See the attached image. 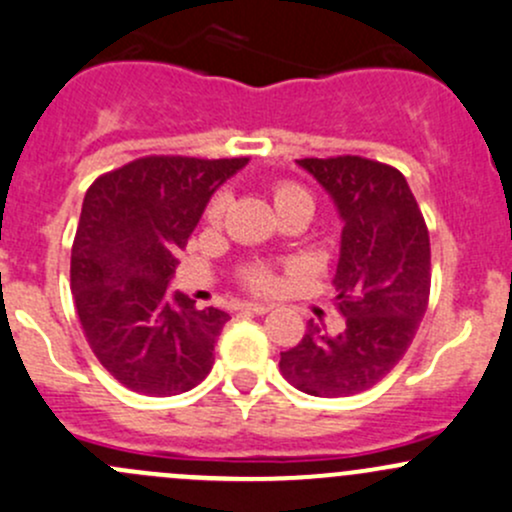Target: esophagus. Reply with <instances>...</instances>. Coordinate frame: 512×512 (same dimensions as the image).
Returning <instances> with one entry per match:
<instances>
[{
  "label": "esophagus",
  "mask_w": 512,
  "mask_h": 512,
  "mask_svg": "<svg viewBox=\"0 0 512 512\" xmlns=\"http://www.w3.org/2000/svg\"><path fill=\"white\" fill-rule=\"evenodd\" d=\"M242 311H247V314H267V311L272 309V304H262V301H245V304H240Z\"/></svg>",
  "instance_id": "34e87169"
}]
</instances>
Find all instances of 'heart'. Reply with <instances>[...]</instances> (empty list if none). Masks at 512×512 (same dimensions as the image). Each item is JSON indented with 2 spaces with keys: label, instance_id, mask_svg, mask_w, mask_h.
<instances>
[{
  "label": "heart",
  "instance_id": "b5f03b06",
  "mask_svg": "<svg viewBox=\"0 0 512 512\" xmlns=\"http://www.w3.org/2000/svg\"><path fill=\"white\" fill-rule=\"evenodd\" d=\"M274 203H277V208L289 206V203H306V206L314 208L309 193L297 184H279L277 191H274ZM223 206H225L223 196L215 198L211 208H208V218L218 220L220 213H223ZM242 282H245L250 289H257V292H267V289H272L274 284H277V279H274V274L267 265H250L242 270Z\"/></svg>",
  "mask_w": 512,
  "mask_h": 512
}]
</instances>
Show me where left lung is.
Masks as SVG:
<instances>
[{"instance_id": "obj_1", "label": "left lung", "mask_w": 512, "mask_h": 512, "mask_svg": "<svg viewBox=\"0 0 512 512\" xmlns=\"http://www.w3.org/2000/svg\"><path fill=\"white\" fill-rule=\"evenodd\" d=\"M341 218L336 301L346 326L328 336L314 321L279 370L314 397H348L385 378L410 348L432 284L429 233L407 179L363 157L299 159Z\"/></svg>"}]
</instances>
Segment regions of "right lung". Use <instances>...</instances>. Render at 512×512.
I'll use <instances>...</instances> for the list:
<instances>
[{
	"instance_id": "right-lung-1",
	"label": "right lung",
	"mask_w": 512,
	"mask_h": 512,
	"mask_svg": "<svg viewBox=\"0 0 512 512\" xmlns=\"http://www.w3.org/2000/svg\"><path fill=\"white\" fill-rule=\"evenodd\" d=\"M240 159L144 157L88 188L71 252V292L102 368L134 392L179 395L211 373L225 311L169 284L208 201Z\"/></svg>"
}]
</instances>
